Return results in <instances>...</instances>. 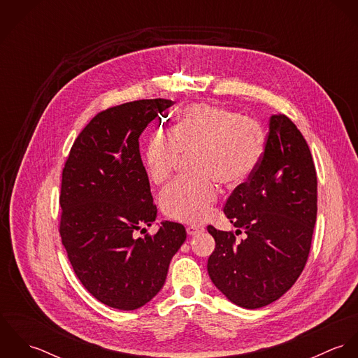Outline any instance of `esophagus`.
Segmentation results:
<instances>
[{"label": "esophagus", "instance_id": "34e87169", "mask_svg": "<svg viewBox=\"0 0 358 358\" xmlns=\"http://www.w3.org/2000/svg\"><path fill=\"white\" fill-rule=\"evenodd\" d=\"M186 231H187L189 236H197V234L204 231V227H201V226H187Z\"/></svg>", "mask_w": 358, "mask_h": 358}]
</instances>
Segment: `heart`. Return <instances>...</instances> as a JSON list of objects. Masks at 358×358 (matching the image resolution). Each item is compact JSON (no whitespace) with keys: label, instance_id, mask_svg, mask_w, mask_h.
I'll list each match as a JSON object with an SVG mask.
<instances>
[{"label":"heart","instance_id":"b5f03b06","mask_svg":"<svg viewBox=\"0 0 358 358\" xmlns=\"http://www.w3.org/2000/svg\"><path fill=\"white\" fill-rule=\"evenodd\" d=\"M260 124L220 106H187L168 132L155 131L145 148V165L154 185L172 176L180 154H192L196 176L179 179L164 190V215L182 223H200L217 197V185L236 189L255 172L264 152Z\"/></svg>","mask_w":358,"mask_h":358}]
</instances>
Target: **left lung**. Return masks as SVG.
<instances>
[{
    "label": "left lung",
    "instance_id": "obj_1",
    "mask_svg": "<svg viewBox=\"0 0 358 358\" xmlns=\"http://www.w3.org/2000/svg\"><path fill=\"white\" fill-rule=\"evenodd\" d=\"M223 210L247 237L237 241L231 231L208 226L216 244L206 264L209 278L237 306H267L303 271L317 217L313 157L287 115L270 117L263 157Z\"/></svg>",
    "mask_w": 358,
    "mask_h": 358
}]
</instances>
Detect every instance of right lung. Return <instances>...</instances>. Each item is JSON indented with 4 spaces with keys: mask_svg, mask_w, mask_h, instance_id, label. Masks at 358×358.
Returning <instances> with one entry per match:
<instances>
[{
    "mask_svg": "<svg viewBox=\"0 0 358 358\" xmlns=\"http://www.w3.org/2000/svg\"><path fill=\"white\" fill-rule=\"evenodd\" d=\"M173 104L143 99L110 107L83 129L66 159L60 236L78 280L99 302L135 310L162 288L171 259L186 240L183 224L157 217L139 136Z\"/></svg>",
    "mask_w": 358,
    "mask_h": 358,
    "instance_id": "obj_1",
    "label": "right lung"
}]
</instances>
